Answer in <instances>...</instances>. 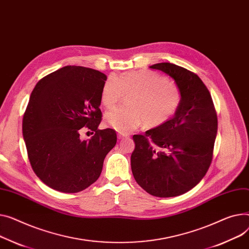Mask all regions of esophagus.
<instances>
[{
	"label": "esophagus",
	"instance_id": "obj_1",
	"mask_svg": "<svg viewBox=\"0 0 249 249\" xmlns=\"http://www.w3.org/2000/svg\"><path fill=\"white\" fill-rule=\"evenodd\" d=\"M128 136L125 135V134H119L118 135V139H123V138H127Z\"/></svg>",
	"mask_w": 249,
	"mask_h": 249
}]
</instances>
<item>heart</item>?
I'll list each match as a JSON object with an SVG mask.
<instances>
[{"label": "heart", "instance_id": "b5f03b06", "mask_svg": "<svg viewBox=\"0 0 249 249\" xmlns=\"http://www.w3.org/2000/svg\"><path fill=\"white\" fill-rule=\"evenodd\" d=\"M124 93L131 107H116L105 115V122L122 134L136 130L144 122L157 127L169 121L177 112L182 94L177 85L161 74L140 70L111 75L104 83L101 102L111 108L118 103Z\"/></svg>", "mask_w": 249, "mask_h": 249}]
</instances>
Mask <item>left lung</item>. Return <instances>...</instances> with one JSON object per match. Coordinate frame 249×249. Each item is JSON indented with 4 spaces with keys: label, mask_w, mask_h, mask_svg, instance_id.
<instances>
[{
    "label": "left lung",
    "mask_w": 249,
    "mask_h": 249,
    "mask_svg": "<svg viewBox=\"0 0 249 249\" xmlns=\"http://www.w3.org/2000/svg\"><path fill=\"white\" fill-rule=\"evenodd\" d=\"M149 68L170 76L182 101L173 117L134 135L131 169L137 183L149 194L174 197L195 187L206 174L217 134V115L211 95L196 74L172 63Z\"/></svg>",
    "instance_id": "8db88e82"
}]
</instances>
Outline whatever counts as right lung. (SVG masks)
<instances>
[{
	"label": "right lung",
	"instance_id": "1",
	"mask_svg": "<svg viewBox=\"0 0 249 249\" xmlns=\"http://www.w3.org/2000/svg\"><path fill=\"white\" fill-rule=\"evenodd\" d=\"M106 80L97 70L65 66L41 79L32 91L23 137L31 166L47 186L76 193L100 176L104 159L117 142L115 130L98 129ZM83 126L95 132L91 140L80 139Z\"/></svg>",
	"mask_w": 249,
	"mask_h": 249
}]
</instances>
